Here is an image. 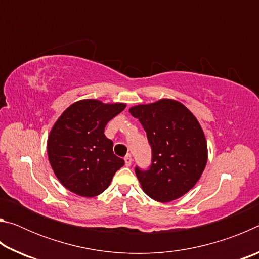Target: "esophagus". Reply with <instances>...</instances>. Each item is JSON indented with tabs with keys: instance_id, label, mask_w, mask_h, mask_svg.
<instances>
[{
	"instance_id": "1",
	"label": "esophagus",
	"mask_w": 259,
	"mask_h": 259,
	"mask_svg": "<svg viewBox=\"0 0 259 259\" xmlns=\"http://www.w3.org/2000/svg\"><path fill=\"white\" fill-rule=\"evenodd\" d=\"M124 162H125V165L126 166H130L131 163H133V157H131L130 154H128V155L124 157Z\"/></svg>"
}]
</instances>
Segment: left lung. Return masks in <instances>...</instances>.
Listing matches in <instances>:
<instances>
[{
  "label": "left lung",
  "mask_w": 259,
  "mask_h": 259,
  "mask_svg": "<svg viewBox=\"0 0 259 259\" xmlns=\"http://www.w3.org/2000/svg\"><path fill=\"white\" fill-rule=\"evenodd\" d=\"M129 112L142 123L152 148L150 168H135L143 191L159 202L186 194L208 160L207 142L196 117L172 99L138 105Z\"/></svg>",
  "instance_id": "obj_1"
}]
</instances>
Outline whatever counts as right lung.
<instances>
[{
  "mask_svg": "<svg viewBox=\"0 0 259 259\" xmlns=\"http://www.w3.org/2000/svg\"><path fill=\"white\" fill-rule=\"evenodd\" d=\"M125 108L124 104H103L83 99L71 105L52 128L48 156L55 175L68 191L93 198L109 186L124 160L113 153L105 126Z\"/></svg>",
  "mask_w": 259,
  "mask_h": 259,
  "instance_id": "obj_1",
  "label": "right lung"
}]
</instances>
